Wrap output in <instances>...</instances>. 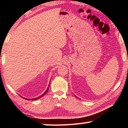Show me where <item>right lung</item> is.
<instances>
[{
	"label": "right lung",
	"instance_id": "1",
	"mask_svg": "<svg viewBox=\"0 0 128 128\" xmlns=\"http://www.w3.org/2000/svg\"><path fill=\"white\" fill-rule=\"evenodd\" d=\"M48 88H49V86H48ZM48 88H47V90L46 91V92H45L44 93V94H42V95H41V96H39V97H38V98H34V99H32V100H36V99H39V98H40V97H42V96H43V95H45V94H46V93L47 92H48Z\"/></svg>",
	"mask_w": 128,
	"mask_h": 128
}]
</instances>
